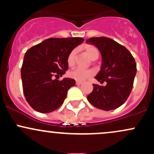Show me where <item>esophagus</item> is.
I'll use <instances>...</instances> for the list:
<instances>
[{
  "instance_id": "34e87169",
  "label": "esophagus",
  "mask_w": 154,
  "mask_h": 154,
  "mask_svg": "<svg viewBox=\"0 0 154 154\" xmlns=\"http://www.w3.org/2000/svg\"><path fill=\"white\" fill-rule=\"evenodd\" d=\"M82 83V82H79V81H77V82H76V85H80Z\"/></svg>"
}]
</instances>
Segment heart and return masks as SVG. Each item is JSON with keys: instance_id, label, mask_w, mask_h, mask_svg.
<instances>
[{"instance_id": "b5f03b06", "label": "heart", "mask_w": 154, "mask_h": 154, "mask_svg": "<svg viewBox=\"0 0 154 154\" xmlns=\"http://www.w3.org/2000/svg\"><path fill=\"white\" fill-rule=\"evenodd\" d=\"M84 48L92 59L93 60L95 59H98V56H99V51H98L96 47L91 45H86L84 47ZM76 54H77V50L73 49V50L70 51L68 56H67V64L69 66H72L75 64ZM93 74H94V72L92 70L85 69L81 68V67H77V68L74 69L69 72L68 75L70 78L75 79V80L79 81V82H82V81L85 80L86 79L92 77Z\"/></svg>"}]
</instances>
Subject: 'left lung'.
Returning <instances> with one entry per match:
<instances>
[{"mask_svg":"<svg viewBox=\"0 0 154 154\" xmlns=\"http://www.w3.org/2000/svg\"><path fill=\"white\" fill-rule=\"evenodd\" d=\"M87 43L98 48L102 56L101 69L95 77L106 85L93 84V91L88 95L93 106L110 111L121 106L131 93L137 72L135 59L122 45L105 37L91 38Z\"/></svg>","mask_w":154,"mask_h":154,"instance_id":"obj_1","label":"left lung"}]
</instances>
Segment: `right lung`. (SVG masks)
I'll list each match as a JSON object with an SVG mask.
<instances>
[{"label": "right lung", "instance_id": "1", "mask_svg": "<svg viewBox=\"0 0 154 154\" xmlns=\"http://www.w3.org/2000/svg\"><path fill=\"white\" fill-rule=\"evenodd\" d=\"M83 41L82 38H49L26 51L21 69L23 92L35 111L45 114L62 105L75 80L53 78L66 73L67 56Z\"/></svg>", "mask_w": 154, "mask_h": 154}]
</instances>
